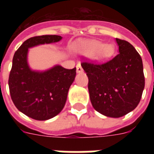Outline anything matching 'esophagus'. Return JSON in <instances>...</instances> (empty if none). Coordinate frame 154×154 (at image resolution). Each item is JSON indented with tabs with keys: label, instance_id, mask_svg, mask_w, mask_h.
Instances as JSON below:
<instances>
[{
	"label": "esophagus",
	"instance_id": "1",
	"mask_svg": "<svg viewBox=\"0 0 154 154\" xmlns=\"http://www.w3.org/2000/svg\"><path fill=\"white\" fill-rule=\"evenodd\" d=\"M83 72V69H82V67L81 66V65L78 64V65H77V72L80 73V72Z\"/></svg>",
	"mask_w": 154,
	"mask_h": 154
}]
</instances>
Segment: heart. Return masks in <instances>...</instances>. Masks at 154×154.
I'll use <instances>...</instances> for the list:
<instances>
[{
	"mask_svg": "<svg viewBox=\"0 0 154 154\" xmlns=\"http://www.w3.org/2000/svg\"><path fill=\"white\" fill-rule=\"evenodd\" d=\"M72 49L85 56H93L97 61H105L109 60L114 52V46L110 43H105L97 40L84 41L75 43Z\"/></svg>",
	"mask_w": 154,
	"mask_h": 154,
	"instance_id": "1",
	"label": "heart"
}]
</instances>
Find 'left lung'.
I'll list each match as a JSON object with an SVG mask.
<instances>
[{
  "label": "left lung",
  "mask_w": 154,
  "mask_h": 154,
  "mask_svg": "<svg viewBox=\"0 0 154 154\" xmlns=\"http://www.w3.org/2000/svg\"><path fill=\"white\" fill-rule=\"evenodd\" d=\"M118 54L109 61L82 66L89 78L93 107L104 116L121 117L131 112L141 101L145 87L141 56L126 41L116 38Z\"/></svg>",
  "instance_id": "obj_1"
}]
</instances>
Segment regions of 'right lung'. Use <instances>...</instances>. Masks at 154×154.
I'll return each instance as SVG.
<instances>
[{"mask_svg":"<svg viewBox=\"0 0 154 154\" xmlns=\"http://www.w3.org/2000/svg\"><path fill=\"white\" fill-rule=\"evenodd\" d=\"M61 39L57 35L31 37L13 56L8 78L11 98L19 111L32 119L45 121L61 112L76 77V68L67 69L56 65L45 70L32 69L28 61L29 49Z\"/></svg>","mask_w":154,"mask_h":154,"instance_id":"1","label":"right lung"}]
</instances>
